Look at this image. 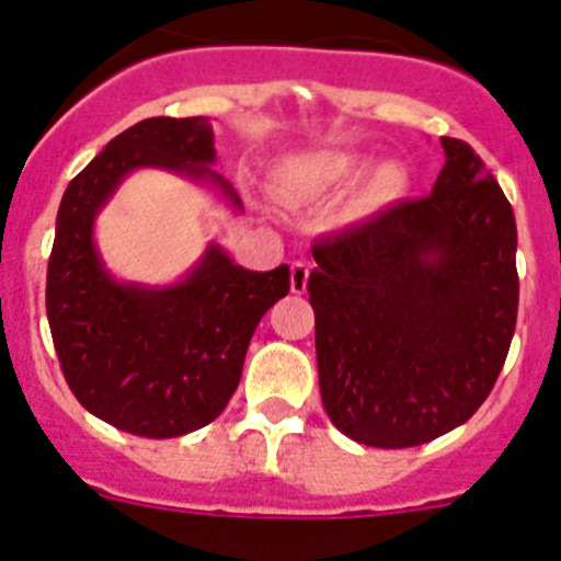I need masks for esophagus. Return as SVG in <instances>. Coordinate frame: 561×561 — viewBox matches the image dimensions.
Instances as JSON below:
<instances>
[{
	"mask_svg": "<svg viewBox=\"0 0 561 561\" xmlns=\"http://www.w3.org/2000/svg\"><path fill=\"white\" fill-rule=\"evenodd\" d=\"M289 280H291V291H295V295H304L306 286H309V264L295 261V264H291Z\"/></svg>",
	"mask_w": 561,
	"mask_h": 561,
	"instance_id": "esophagus-1",
	"label": "esophagus"
}]
</instances>
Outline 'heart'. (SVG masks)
<instances>
[{
	"label": "heart",
	"instance_id": "heart-1",
	"mask_svg": "<svg viewBox=\"0 0 561 561\" xmlns=\"http://www.w3.org/2000/svg\"><path fill=\"white\" fill-rule=\"evenodd\" d=\"M370 165L374 160L368 153L317 151L286 165L280 171V182L291 193H340L354 187L362 176H368ZM410 185H413V176L401 162H381L362 185L354 213L374 216V213L390 210L408 196Z\"/></svg>",
	"mask_w": 561,
	"mask_h": 561
}]
</instances>
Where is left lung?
Masks as SVG:
<instances>
[{"label":"left lung","mask_w":561,"mask_h":561,"mask_svg":"<svg viewBox=\"0 0 561 561\" xmlns=\"http://www.w3.org/2000/svg\"><path fill=\"white\" fill-rule=\"evenodd\" d=\"M440 146L430 196L311 247L323 408L368 447H419L472 419L517 325L512 205L469 142Z\"/></svg>","instance_id":"8db88e82"}]
</instances>
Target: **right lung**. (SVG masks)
Instances as JSON below:
<instances>
[{"label":"right lung","mask_w":561,"mask_h":561,"mask_svg":"<svg viewBox=\"0 0 561 561\" xmlns=\"http://www.w3.org/2000/svg\"><path fill=\"white\" fill-rule=\"evenodd\" d=\"M213 162L207 117H148L106 142L58 207L47 320L64 379L89 413L142 438H176L219 419L261 317L289 291V266L244 270L219 244L171 286L123 284L103 264L98 213L137 168L213 185L241 210Z\"/></svg>","instance_id":"obj_1"}]
</instances>
